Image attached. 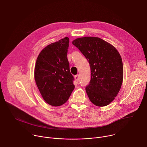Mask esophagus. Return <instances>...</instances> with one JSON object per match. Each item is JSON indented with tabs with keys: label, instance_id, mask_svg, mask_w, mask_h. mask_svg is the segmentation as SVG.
<instances>
[{
	"label": "esophagus",
	"instance_id": "obj_1",
	"mask_svg": "<svg viewBox=\"0 0 147 147\" xmlns=\"http://www.w3.org/2000/svg\"><path fill=\"white\" fill-rule=\"evenodd\" d=\"M74 79H75V80H76L77 82H78L79 80H80L79 76H78V75H76V76H74Z\"/></svg>",
	"mask_w": 147,
	"mask_h": 147
}]
</instances>
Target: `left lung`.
I'll return each instance as SVG.
<instances>
[{
	"label": "left lung",
	"mask_w": 147,
	"mask_h": 147,
	"mask_svg": "<svg viewBox=\"0 0 147 147\" xmlns=\"http://www.w3.org/2000/svg\"><path fill=\"white\" fill-rule=\"evenodd\" d=\"M72 44L90 65L91 81L86 88L90 101L99 107L108 105L117 95L123 80L120 53L112 45L98 37L77 38Z\"/></svg>",
	"instance_id": "left-lung-1"
}]
</instances>
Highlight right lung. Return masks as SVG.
<instances>
[{
    "mask_svg": "<svg viewBox=\"0 0 147 147\" xmlns=\"http://www.w3.org/2000/svg\"><path fill=\"white\" fill-rule=\"evenodd\" d=\"M69 39L65 37L45 47L35 63L34 78L44 100L53 107L63 105L74 89L67 54Z\"/></svg>",
    "mask_w": 147,
    "mask_h": 147,
    "instance_id": "add662e5",
    "label": "right lung"
}]
</instances>
